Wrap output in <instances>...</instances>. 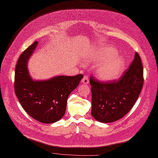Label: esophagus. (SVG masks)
<instances>
[{
  "label": "esophagus",
  "instance_id": "esophagus-1",
  "mask_svg": "<svg viewBox=\"0 0 158 158\" xmlns=\"http://www.w3.org/2000/svg\"><path fill=\"white\" fill-rule=\"evenodd\" d=\"M82 83H83L85 85H86L88 84L89 82V79H88V77L87 76H85L83 77V78L82 79Z\"/></svg>",
  "mask_w": 158,
  "mask_h": 158
}]
</instances>
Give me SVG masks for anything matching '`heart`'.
Returning <instances> with one entry per match:
<instances>
[{
  "label": "heart",
  "mask_w": 158,
  "mask_h": 158,
  "mask_svg": "<svg viewBox=\"0 0 158 158\" xmlns=\"http://www.w3.org/2000/svg\"><path fill=\"white\" fill-rule=\"evenodd\" d=\"M116 55L117 51L111 47L106 46L99 51L97 60L111 57L104 60L98 66L97 73L101 79L110 81L117 79L121 76L124 69V62L121 57Z\"/></svg>",
  "instance_id": "b5f03b06"
}]
</instances>
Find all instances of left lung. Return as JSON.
Here are the masks:
<instances>
[{
    "label": "left lung",
    "instance_id": "obj_1",
    "mask_svg": "<svg viewBox=\"0 0 158 158\" xmlns=\"http://www.w3.org/2000/svg\"><path fill=\"white\" fill-rule=\"evenodd\" d=\"M92 91V115L103 123L117 121L134 106L143 86L142 60L135 53L129 68L118 80L102 82L89 78Z\"/></svg>",
    "mask_w": 158,
    "mask_h": 158
}]
</instances>
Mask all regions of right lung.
<instances>
[{"mask_svg": "<svg viewBox=\"0 0 158 158\" xmlns=\"http://www.w3.org/2000/svg\"><path fill=\"white\" fill-rule=\"evenodd\" d=\"M37 44L35 41L19 58L15 68V93L23 109L32 118L44 123H52L63 117L68 97L78 86L83 75L33 81L29 75L27 64Z\"/></svg>", "mask_w": 158, "mask_h": 158, "instance_id": "1", "label": "right lung"}]
</instances>
